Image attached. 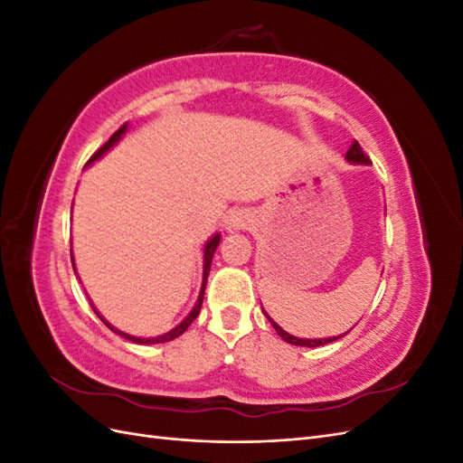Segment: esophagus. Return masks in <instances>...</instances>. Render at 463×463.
I'll return each mask as SVG.
<instances>
[{"mask_svg": "<svg viewBox=\"0 0 463 463\" xmlns=\"http://www.w3.org/2000/svg\"><path fill=\"white\" fill-rule=\"evenodd\" d=\"M249 216L245 213H233L228 220V232H240L249 226Z\"/></svg>", "mask_w": 463, "mask_h": 463, "instance_id": "obj_1", "label": "esophagus"}]
</instances>
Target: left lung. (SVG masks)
Here are the masks:
<instances>
[{
  "instance_id": "8db88e82",
  "label": "left lung",
  "mask_w": 463,
  "mask_h": 463,
  "mask_svg": "<svg viewBox=\"0 0 463 463\" xmlns=\"http://www.w3.org/2000/svg\"><path fill=\"white\" fill-rule=\"evenodd\" d=\"M345 160L347 162H352V164H365V165H369L371 164V160H369V156L365 152H363V148L359 146V143L357 141H354V145L349 146V150H347V154H345ZM262 313L266 315V311L262 309ZM266 318H269V322L270 325L274 326V330L278 332V335L279 338H282L284 342H288V344H291V345H303V347H318V345H326V344H330V342H335V340H340L342 335H345V334H349V330L345 332V334H342V335H332V338H317V340H305V338H298V335H291V334H288L282 326H278L276 322L266 315Z\"/></svg>"
}]
</instances>
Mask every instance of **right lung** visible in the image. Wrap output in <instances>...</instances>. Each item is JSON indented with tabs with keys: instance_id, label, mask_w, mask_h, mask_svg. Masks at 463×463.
Instances as JSON below:
<instances>
[{
	"instance_id": "add662e5",
	"label": "right lung",
	"mask_w": 463,
	"mask_h": 463,
	"mask_svg": "<svg viewBox=\"0 0 463 463\" xmlns=\"http://www.w3.org/2000/svg\"><path fill=\"white\" fill-rule=\"evenodd\" d=\"M125 131H128V123L125 125H121V128L111 135L109 138H108V143L104 145V146H100L98 148L92 156H90V160L87 162V165H90L94 160H98V158H102L104 154L114 146L119 138L125 135ZM218 243H220V233H216V235H213L210 237V240L206 241V245H204V264H203V286H201V293H199V299H197V303H194V307H193V311L187 315V318L185 320H181L179 325L174 328V330H170V332H165V334H162V335H156V338H137V335H131V334H125V332H121V330H118L116 326H111L109 322L96 311V307L92 305V309H94V313H96V317L100 318L104 325L111 330V332H116V334H119L121 338H125V340H129V342H135V344H164V342H170V340H174V338H177V335H181L184 334L187 328H189V325L191 322L199 317V313H201V307H203V299H204V289H206V279H208V274H210V264H213V257H214V250H216V247H218ZM71 262H73V270H75V260H73V255H71Z\"/></svg>"
}]
</instances>
